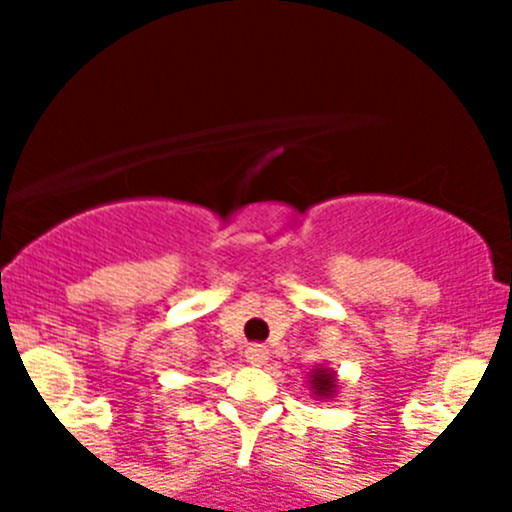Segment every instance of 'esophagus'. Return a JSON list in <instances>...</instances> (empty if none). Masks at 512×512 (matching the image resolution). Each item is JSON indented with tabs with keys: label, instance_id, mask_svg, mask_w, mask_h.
<instances>
[{
	"label": "esophagus",
	"instance_id": "34e87169",
	"mask_svg": "<svg viewBox=\"0 0 512 512\" xmlns=\"http://www.w3.org/2000/svg\"><path fill=\"white\" fill-rule=\"evenodd\" d=\"M243 354H246V361H251V364H264L269 348H266L264 343H248Z\"/></svg>",
	"mask_w": 512,
	"mask_h": 512
}]
</instances>
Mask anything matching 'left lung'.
Masks as SVG:
<instances>
[{
  "label": "left lung",
  "mask_w": 512,
  "mask_h": 512,
  "mask_svg": "<svg viewBox=\"0 0 512 512\" xmlns=\"http://www.w3.org/2000/svg\"><path fill=\"white\" fill-rule=\"evenodd\" d=\"M330 382H333V377H330V374H318V377L312 379V384H315V390H318L320 395L330 390Z\"/></svg>",
  "instance_id": "obj_1"
}]
</instances>
